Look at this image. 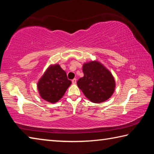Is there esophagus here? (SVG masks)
<instances>
[{"label":"esophagus","mask_w":154,"mask_h":154,"mask_svg":"<svg viewBox=\"0 0 154 154\" xmlns=\"http://www.w3.org/2000/svg\"><path fill=\"white\" fill-rule=\"evenodd\" d=\"M76 82H77V79H73L72 80V83H73V84H76Z\"/></svg>","instance_id":"esophagus-1"}]
</instances>
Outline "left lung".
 Returning a JSON list of instances; mask_svg holds the SVG:
<instances>
[{"label":"left lung","mask_w":154,"mask_h":154,"mask_svg":"<svg viewBox=\"0 0 154 154\" xmlns=\"http://www.w3.org/2000/svg\"><path fill=\"white\" fill-rule=\"evenodd\" d=\"M82 69L84 76L77 83L85 97L94 103L108 100L116 89V82L110 71L97 60L85 62Z\"/></svg>","instance_id":"8db88e82"}]
</instances>
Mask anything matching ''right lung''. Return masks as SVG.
Wrapping results in <instances>:
<instances>
[{"label": "right lung", "instance_id": "right-lung-1", "mask_svg": "<svg viewBox=\"0 0 154 154\" xmlns=\"http://www.w3.org/2000/svg\"><path fill=\"white\" fill-rule=\"evenodd\" d=\"M71 83L60 64H50L38 79L37 89L41 98L54 104L62 98Z\"/></svg>", "mask_w": 154, "mask_h": 154}]
</instances>
